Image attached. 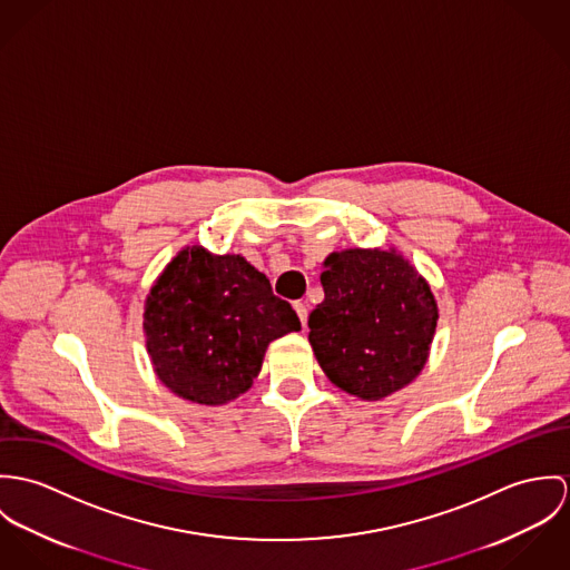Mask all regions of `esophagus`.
<instances>
[{"mask_svg":"<svg viewBox=\"0 0 570 570\" xmlns=\"http://www.w3.org/2000/svg\"><path fill=\"white\" fill-rule=\"evenodd\" d=\"M293 308H295V313H297V316H299L302 325H306V321H308V308H306V304H302V302H295V304H293Z\"/></svg>","mask_w":570,"mask_h":570,"instance_id":"34e87169","label":"esophagus"}]
</instances>
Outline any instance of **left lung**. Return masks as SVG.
Returning a JSON list of instances; mask_svg holds the SVG:
<instances>
[{
	"label": "left lung",
	"instance_id": "8db88e82",
	"mask_svg": "<svg viewBox=\"0 0 570 570\" xmlns=\"http://www.w3.org/2000/svg\"><path fill=\"white\" fill-rule=\"evenodd\" d=\"M308 341L330 382L374 402L420 376L438 327L429 282L395 249L327 255Z\"/></svg>",
	"mask_w": 570,
	"mask_h": 570
}]
</instances>
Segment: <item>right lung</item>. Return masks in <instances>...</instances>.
<instances>
[{
    "label": "right lung",
    "mask_w": 570,
    "mask_h": 570,
    "mask_svg": "<svg viewBox=\"0 0 570 570\" xmlns=\"http://www.w3.org/2000/svg\"><path fill=\"white\" fill-rule=\"evenodd\" d=\"M302 330L288 302L243 255L194 245L173 257L144 306L155 374L179 397L218 406L245 393L271 341Z\"/></svg>",
    "instance_id": "1"
}]
</instances>
